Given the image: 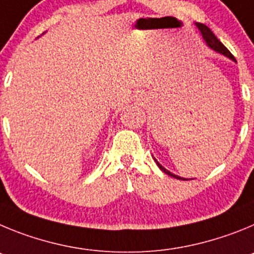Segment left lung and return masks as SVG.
<instances>
[{
    "label": "left lung",
    "mask_w": 254,
    "mask_h": 254,
    "mask_svg": "<svg viewBox=\"0 0 254 254\" xmlns=\"http://www.w3.org/2000/svg\"><path fill=\"white\" fill-rule=\"evenodd\" d=\"M195 25H196V27H197L198 30H200L201 36H202V39H204L205 43H206V45L210 48V49L215 50V52H218V53L223 54V56H225V57H227V58H229L230 61L237 62V61H235L234 57H233V54L230 53V52L227 49V48L224 47L223 43H221L220 40H219V39L216 38L215 35H214V33H212L211 30H210V29L206 26V25H205V24H200V22H196ZM154 161H155V163H157V166H158L159 168H161V170L163 171L164 173H166V175L171 176V177H173V178H177V180H186V178L180 177V176L175 175V173H172V172H170V171H168V170H166V168H164V167L162 166V164L159 163V162L157 161V159H155V158H154ZM191 180H193V178H191Z\"/></svg>",
    "instance_id": "obj_1"
}]
</instances>
